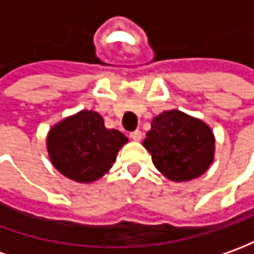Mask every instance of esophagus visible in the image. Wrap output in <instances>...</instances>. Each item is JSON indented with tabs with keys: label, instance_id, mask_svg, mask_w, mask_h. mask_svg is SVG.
Returning a JSON list of instances; mask_svg holds the SVG:
<instances>
[{
	"label": "esophagus",
	"instance_id": "obj_1",
	"mask_svg": "<svg viewBox=\"0 0 254 254\" xmlns=\"http://www.w3.org/2000/svg\"><path fill=\"white\" fill-rule=\"evenodd\" d=\"M141 137H142V132H141L139 130H135V131H132V132H130V138L134 139V141H139Z\"/></svg>",
	"mask_w": 254,
	"mask_h": 254
}]
</instances>
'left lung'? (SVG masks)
Listing matches in <instances>:
<instances>
[{
	"instance_id": "8db88e82",
	"label": "left lung",
	"mask_w": 254,
	"mask_h": 254,
	"mask_svg": "<svg viewBox=\"0 0 254 254\" xmlns=\"http://www.w3.org/2000/svg\"><path fill=\"white\" fill-rule=\"evenodd\" d=\"M214 142V134L204 122L169 110L154 117L142 144L158 171L173 182H187L208 169Z\"/></svg>"
}]
</instances>
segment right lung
<instances>
[{"label": "right lung", "instance_id": "1", "mask_svg": "<svg viewBox=\"0 0 254 254\" xmlns=\"http://www.w3.org/2000/svg\"><path fill=\"white\" fill-rule=\"evenodd\" d=\"M128 139L119 130L105 127L99 113L82 110L53 127L47 151L56 169L68 179L89 183L102 178Z\"/></svg>", "mask_w": 254, "mask_h": 254}]
</instances>
